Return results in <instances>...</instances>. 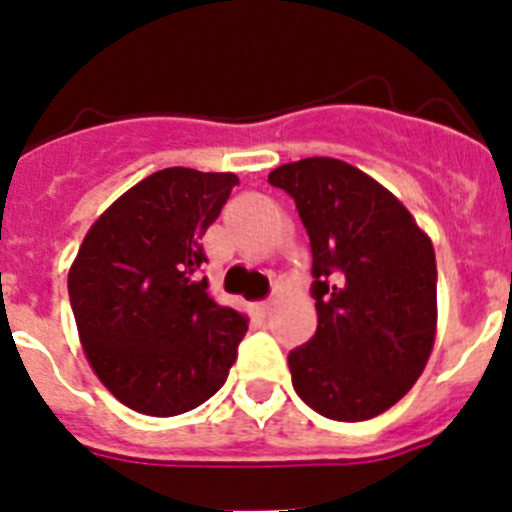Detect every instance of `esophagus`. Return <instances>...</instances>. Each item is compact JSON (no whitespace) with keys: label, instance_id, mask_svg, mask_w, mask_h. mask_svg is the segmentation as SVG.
<instances>
[{"label":"esophagus","instance_id":"esophagus-1","mask_svg":"<svg viewBox=\"0 0 512 512\" xmlns=\"http://www.w3.org/2000/svg\"><path fill=\"white\" fill-rule=\"evenodd\" d=\"M256 310H259V315H266V312L271 310V300H261V302H256Z\"/></svg>","mask_w":512,"mask_h":512}]
</instances>
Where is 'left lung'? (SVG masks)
Returning a JSON list of instances; mask_svg holds the SVG:
<instances>
[{
    "label": "left lung",
    "instance_id": "obj_1",
    "mask_svg": "<svg viewBox=\"0 0 512 512\" xmlns=\"http://www.w3.org/2000/svg\"><path fill=\"white\" fill-rule=\"evenodd\" d=\"M295 200L312 251L318 330L287 356L315 413L356 423L392 408L436 338V253L402 202L338 158L269 174Z\"/></svg>",
    "mask_w": 512,
    "mask_h": 512
}]
</instances>
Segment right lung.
Masks as SVG:
<instances>
[{"instance_id": "obj_1", "label": "right lung", "mask_w": 512, "mask_h": 512, "mask_svg": "<svg viewBox=\"0 0 512 512\" xmlns=\"http://www.w3.org/2000/svg\"><path fill=\"white\" fill-rule=\"evenodd\" d=\"M235 174L156 171L122 194L81 243L69 297L94 374L153 418L187 413L228 379L248 323L207 295L202 235Z\"/></svg>"}]
</instances>
